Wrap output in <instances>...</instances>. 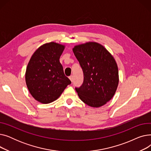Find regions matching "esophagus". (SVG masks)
<instances>
[{
    "label": "esophagus",
    "instance_id": "34e87169",
    "mask_svg": "<svg viewBox=\"0 0 151 151\" xmlns=\"http://www.w3.org/2000/svg\"><path fill=\"white\" fill-rule=\"evenodd\" d=\"M69 79H70V81L71 82H73V76L72 75H71L70 76H69Z\"/></svg>",
    "mask_w": 151,
    "mask_h": 151
}]
</instances>
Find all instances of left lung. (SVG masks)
Wrapping results in <instances>:
<instances>
[{"instance_id": "obj_1", "label": "left lung", "mask_w": 151, "mask_h": 151, "mask_svg": "<svg viewBox=\"0 0 151 151\" xmlns=\"http://www.w3.org/2000/svg\"><path fill=\"white\" fill-rule=\"evenodd\" d=\"M82 68L84 80L75 88L80 99L92 107H100L113 98L119 83L117 63L104 46L96 42L77 45L73 48Z\"/></svg>"}]
</instances>
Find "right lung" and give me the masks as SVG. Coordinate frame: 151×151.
<instances>
[{"label": "right lung", "mask_w": 151, "mask_h": 151, "mask_svg": "<svg viewBox=\"0 0 151 151\" xmlns=\"http://www.w3.org/2000/svg\"><path fill=\"white\" fill-rule=\"evenodd\" d=\"M65 46L54 42L43 45L32 55L26 82L32 97L47 104L57 100L71 81L65 75L59 59Z\"/></svg>", "instance_id": "right-lung-1"}]
</instances>
